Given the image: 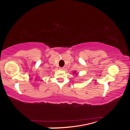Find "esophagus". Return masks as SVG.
I'll use <instances>...</instances> for the list:
<instances>
[{
  "label": "esophagus",
  "instance_id": "34e87169",
  "mask_svg": "<svg viewBox=\"0 0 130 130\" xmlns=\"http://www.w3.org/2000/svg\"><path fill=\"white\" fill-rule=\"evenodd\" d=\"M60 69L63 70H64V68H63V67H60Z\"/></svg>",
  "mask_w": 130,
  "mask_h": 130
}]
</instances>
